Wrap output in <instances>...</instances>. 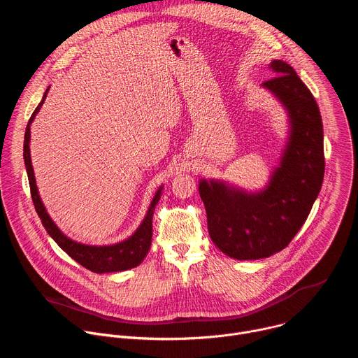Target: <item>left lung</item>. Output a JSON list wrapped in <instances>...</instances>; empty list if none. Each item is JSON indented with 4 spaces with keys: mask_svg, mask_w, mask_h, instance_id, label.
Wrapping results in <instances>:
<instances>
[{
    "mask_svg": "<svg viewBox=\"0 0 358 358\" xmlns=\"http://www.w3.org/2000/svg\"><path fill=\"white\" fill-rule=\"evenodd\" d=\"M264 86L286 106L292 123L280 167L266 189L246 194L222 182L201 181L213 242L239 261L268 258L286 248L308 220L324 177L323 123L317 101L294 69L272 61Z\"/></svg>",
    "mask_w": 358,
    "mask_h": 358,
    "instance_id": "8db88e82",
    "label": "left lung"
}]
</instances>
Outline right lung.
<instances>
[{
    "mask_svg": "<svg viewBox=\"0 0 358 358\" xmlns=\"http://www.w3.org/2000/svg\"><path fill=\"white\" fill-rule=\"evenodd\" d=\"M49 87L43 93V97L38 108L34 110L32 116L29 117V122L27 124L25 137H24V160L27 167V174L29 180V188H31V196L34 201L35 210L38 213V217L41 218V222L46 232L52 236V239L69 255L72 259H75L78 264H80L83 268L94 272V273H106V272H122L131 268H136L141 264V261L145 258V255L151 245V236H152V210L160 198L162 188L157 191L155 199H152L151 206L148 208V213L140 225V228L126 241L110 245V246H89L78 243L69 238H66L58 227L49 218L48 213L45 211V207L42 206V201L38 195V188L35 184L34 177V169L31 164V156H29V126L35 117V115L39 112L41 106L43 105L45 97L48 94Z\"/></svg>",
    "mask_w": 358,
    "mask_h": 358,
    "instance_id": "1",
    "label": "right lung"
}]
</instances>
